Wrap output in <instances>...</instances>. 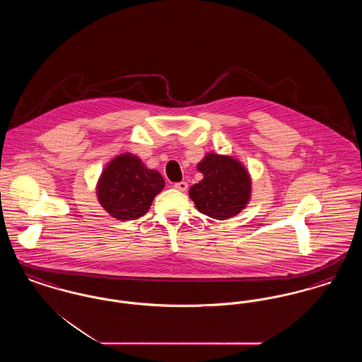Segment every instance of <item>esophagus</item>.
Instances as JSON below:
<instances>
[{"label": "esophagus", "instance_id": "esophagus-1", "mask_svg": "<svg viewBox=\"0 0 362 362\" xmlns=\"http://www.w3.org/2000/svg\"><path fill=\"white\" fill-rule=\"evenodd\" d=\"M173 187L176 189H179V191H186L187 187H189V185H187L186 182H177V183L173 185Z\"/></svg>", "mask_w": 362, "mask_h": 362}]
</instances>
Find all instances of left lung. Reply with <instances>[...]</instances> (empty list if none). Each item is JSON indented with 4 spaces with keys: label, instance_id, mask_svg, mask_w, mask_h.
<instances>
[{
    "label": "left lung",
    "instance_id": "left-lung-1",
    "mask_svg": "<svg viewBox=\"0 0 362 362\" xmlns=\"http://www.w3.org/2000/svg\"><path fill=\"white\" fill-rule=\"evenodd\" d=\"M198 170L204 179L189 191L198 211L214 220L239 214L251 192V179L240 163L228 156L210 153L198 164Z\"/></svg>",
    "mask_w": 362,
    "mask_h": 362
}]
</instances>
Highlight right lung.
Returning <instances> with one entry per match:
<instances>
[{"label":"right lung","instance_id":"right-lung-1","mask_svg":"<svg viewBox=\"0 0 362 362\" xmlns=\"http://www.w3.org/2000/svg\"><path fill=\"white\" fill-rule=\"evenodd\" d=\"M157 171L148 170L136 156L115 157L98 185L102 206L118 220H137L146 214L156 195L164 187Z\"/></svg>","mask_w":362,"mask_h":362}]
</instances>
